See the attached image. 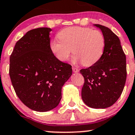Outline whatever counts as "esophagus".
<instances>
[{"instance_id":"1","label":"esophagus","mask_w":135,"mask_h":135,"mask_svg":"<svg viewBox=\"0 0 135 135\" xmlns=\"http://www.w3.org/2000/svg\"><path fill=\"white\" fill-rule=\"evenodd\" d=\"M73 71L74 73H78L79 72V69H77V68H73Z\"/></svg>"}]
</instances>
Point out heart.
<instances>
[{"label": "heart", "mask_w": 135, "mask_h": 135, "mask_svg": "<svg viewBox=\"0 0 135 135\" xmlns=\"http://www.w3.org/2000/svg\"><path fill=\"white\" fill-rule=\"evenodd\" d=\"M58 38L50 42V49L59 61L66 62L72 53L74 64L81 62L84 66L95 64L102 56L105 46V39L99 30L89 28L73 26L61 30Z\"/></svg>", "instance_id": "1"}]
</instances>
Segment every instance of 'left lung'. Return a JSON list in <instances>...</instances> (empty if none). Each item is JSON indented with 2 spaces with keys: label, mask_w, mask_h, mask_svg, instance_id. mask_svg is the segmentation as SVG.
<instances>
[{
  "label": "left lung",
  "mask_w": 135,
  "mask_h": 135,
  "mask_svg": "<svg viewBox=\"0 0 135 135\" xmlns=\"http://www.w3.org/2000/svg\"><path fill=\"white\" fill-rule=\"evenodd\" d=\"M99 28L105 36L104 54L95 64L80 73L85 79L82 100L88 107L105 109L110 107L121 96L126 80V61L118 36L109 28Z\"/></svg>",
  "instance_id": "obj_1"
}]
</instances>
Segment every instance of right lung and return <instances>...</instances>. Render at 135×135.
<instances>
[{
    "label": "right lung",
    "mask_w": 135,
    "mask_h": 135,
    "mask_svg": "<svg viewBox=\"0 0 135 135\" xmlns=\"http://www.w3.org/2000/svg\"><path fill=\"white\" fill-rule=\"evenodd\" d=\"M49 28L28 31L10 57L9 75L16 93L28 108L47 112L55 108L62 88L72 75L70 64L59 61L50 49Z\"/></svg>",
    "instance_id": "obj_1"
}]
</instances>
